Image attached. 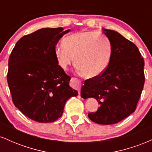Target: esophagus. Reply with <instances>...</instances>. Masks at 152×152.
<instances>
[{"instance_id": "esophagus-1", "label": "esophagus", "mask_w": 152, "mask_h": 152, "mask_svg": "<svg viewBox=\"0 0 152 152\" xmlns=\"http://www.w3.org/2000/svg\"><path fill=\"white\" fill-rule=\"evenodd\" d=\"M71 85L73 88L78 90V94H80V88L81 87V82L79 79L73 77L71 80Z\"/></svg>"}]
</instances>
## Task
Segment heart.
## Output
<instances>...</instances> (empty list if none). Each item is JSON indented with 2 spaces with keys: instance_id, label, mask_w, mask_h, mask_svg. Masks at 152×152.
<instances>
[{
  "instance_id": "b5f03b06",
  "label": "heart",
  "mask_w": 152,
  "mask_h": 152,
  "mask_svg": "<svg viewBox=\"0 0 152 152\" xmlns=\"http://www.w3.org/2000/svg\"><path fill=\"white\" fill-rule=\"evenodd\" d=\"M55 56L63 69L74 63L81 76L93 78L102 75L111 61L113 48L107 36L96 31H81L69 35L64 45L55 48Z\"/></svg>"
}]
</instances>
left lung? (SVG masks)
<instances>
[{"instance_id": "obj_1", "label": "left lung", "mask_w": 152, "mask_h": 152, "mask_svg": "<svg viewBox=\"0 0 152 152\" xmlns=\"http://www.w3.org/2000/svg\"><path fill=\"white\" fill-rule=\"evenodd\" d=\"M112 44L111 61L106 71L89 78L82 86L81 95L93 97L100 107L88 114L99 124H114L134 112L144 88V61L137 46L114 31L104 29Z\"/></svg>"}]
</instances>
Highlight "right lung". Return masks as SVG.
I'll return each mask as SVG.
<instances>
[{
    "label": "right lung",
    "instance_id": "obj_1",
    "mask_svg": "<svg viewBox=\"0 0 152 152\" xmlns=\"http://www.w3.org/2000/svg\"><path fill=\"white\" fill-rule=\"evenodd\" d=\"M63 31L41 28L23 36L8 59L7 81L13 104L27 117L41 123L56 121L66 101L78 96L54 52L59 39L70 30Z\"/></svg>",
    "mask_w": 152,
    "mask_h": 152
}]
</instances>
